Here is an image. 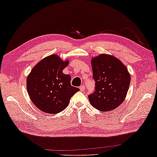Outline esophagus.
Wrapping results in <instances>:
<instances>
[{"mask_svg":"<svg viewBox=\"0 0 157 157\" xmlns=\"http://www.w3.org/2000/svg\"><path fill=\"white\" fill-rule=\"evenodd\" d=\"M79 89H80V90L82 91V92H84V91L85 90V86H84V85H82V86L79 87Z\"/></svg>","mask_w":157,"mask_h":157,"instance_id":"obj_1","label":"esophagus"}]
</instances>
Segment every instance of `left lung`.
Segmentation results:
<instances>
[{
    "label": "left lung",
    "mask_w": 157,
    "mask_h": 157,
    "mask_svg": "<svg viewBox=\"0 0 157 157\" xmlns=\"http://www.w3.org/2000/svg\"><path fill=\"white\" fill-rule=\"evenodd\" d=\"M94 91L89 94L91 105L102 111H110L122 103L130 83L127 68L117 58L100 55L92 59Z\"/></svg>",
    "instance_id": "obj_1"
}]
</instances>
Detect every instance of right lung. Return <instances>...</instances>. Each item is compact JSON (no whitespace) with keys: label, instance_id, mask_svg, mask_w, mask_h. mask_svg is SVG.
<instances>
[{"label":"right lung","instance_id":"obj_1","mask_svg":"<svg viewBox=\"0 0 157 157\" xmlns=\"http://www.w3.org/2000/svg\"><path fill=\"white\" fill-rule=\"evenodd\" d=\"M68 61L56 55L44 58L33 67L27 78V90L32 102L41 111L57 113L67 108L79 89L71 86V75L64 74Z\"/></svg>","mask_w":157,"mask_h":157}]
</instances>
